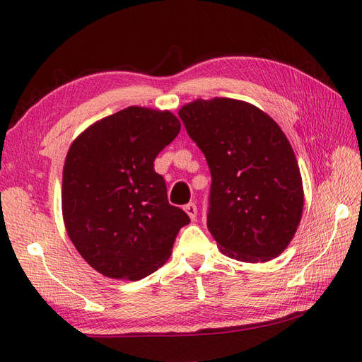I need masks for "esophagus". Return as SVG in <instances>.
Instances as JSON below:
<instances>
[{
  "instance_id": "1",
  "label": "esophagus",
  "mask_w": 362,
  "mask_h": 362,
  "mask_svg": "<svg viewBox=\"0 0 362 362\" xmlns=\"http://www.w3.org/2000/svg\"><path fill=\"white\" fill-rule=\"evenodd\" d=\"M185 211H187L188 216L191 218V221L196 219V216H197V206H196L194 202L187 204V205H185Z\"/></svg>"
}]
</instances>
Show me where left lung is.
<instances>
[{
  "label": "left lung",
  "instance_id": "obj_1",
  "mask_svg": "<svg viewBox=\"0 0 362 362\" xmlns=\"http://www.w3.org/2000/svg\"><path fill=\"white\" fill-rule=\"evenodd\" d=\"M179 117L211 173L206 227L224 255L258 263L288 247L303 211V185L286 135L258 107L196 99Z\"/></svg>",
  "mask_w": 362,
  "mask_h": 362
}]
</instances>
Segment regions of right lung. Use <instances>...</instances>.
Listing matches in <instances>:
<instances>
[{
    "label": "right lung",
    "mask_w": 362,
    "mask_h": 362,
    "mask_svg": "<svg viewBox=\"0 0 362 362\" xmlns=\"http://www.w3.org/2000/svg\"><path fill=\"white\" fill-rule=\"evenodd\" d=\"M180 132L171 112L127 107L96 121L68 149L62 180L66 233L109 279L141 280L166 263L188 214L168 202L153 160Z\"/></svg>",
    "instance_id": "obj_1"
}]
</instances>
